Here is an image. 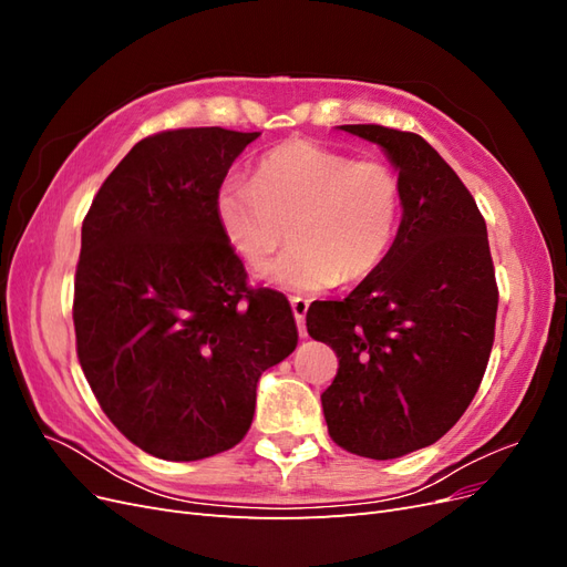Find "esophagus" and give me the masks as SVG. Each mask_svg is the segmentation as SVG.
I'll return each instance as SVG.
<instances>
[{
    "label": "esophagus",
    "instance_id": "obj_1",
    "mask_svg": "<svg viewBox=\"0 0 567 567\" xmlns=\"http://www.w3.org/2000/svg\"><path fill=\"white\" fill-rule=\"evenodd\" d=\"M290 307H293V317H296V321H298V331H300V336L305 338V336H307L305 315H307V310H310V300L293 296V298H290Z\"/></svg>",
    "mask_w": 567,
    "mask_h": 567
}]
</instances>
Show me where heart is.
Masks as SVG:
<instances>
[{
	"label": "heart",
	"mask_w": 567,
	"mask_h": 567,
	"mask_svg": "<svg viewBox=\"0 0 567 567\" xmlns=\"http://www.w3.org/2000/svg\"><path fill=\"white\" fill-rule=\"evenodd\" d=\"M400 213L402 186L390 165L310 140L267 151L252 182L227 177L215 194L221 238L250 267L284 244L288 227L293 248L260 279L296 293L367 279L385 260Z\"/></svg>",
	"instance_id": "1"
}]
</instances>
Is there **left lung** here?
Masks as SVG:
<instances>
[{
  "instance_id": "1",
  "label": "left lung",
  "mask_w": 567,
  "mask_h": 567,
  "mask_svg": "<svg viewBox=\"0 0 567 567\" xmlns=\"http://www.w3.org/2000/svg\"><path fill=\"white\" fill-rule=\"evenodd\" d=\"M379 144L402 186V221L381 267L346 300L312 302L307 333L331 346L329 435L367 458L437 442L468 409L494 342L499 290L471 192L423 136L340 125Z\"/></svg>"
}]
</instances>
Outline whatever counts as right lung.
I'll use <instances>...</instances> for the list:
<instances>
[{"label": "right lung", "instance_id": "right-lung-1", "mask_svg": "<svg viewBox=\"0 0 567 567\" xmlns=\"http://www.w3.org/2000/svg\"><path fill=\"white\" fill-rule=\"evenodd\" d=\"M257 136L221 127L146 136L82 221L80 367L117 431L165 461L241 442L257 381L298 346L288 300L248 288L215 217L217 186Z\"/></svg>", "mask_w": 567, "mask_h": 567}]
</instances>
